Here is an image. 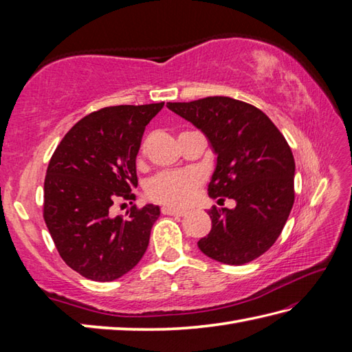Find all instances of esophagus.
I'll use <instances>...</instances> for the list:
<instances>
[{"label":"esophagus","instance_id":"esophagus-1","mask_svg":"<svg viewBox=\"0 0 352 352\" xmlns=\"http://www.w3.org/2000/svg\"><path fill=\"white\" fill-rule=\"evenodd\" d=\"M162 213L169 214V216H184L186 214L184 210H175V208H172V207H162Z\"/></svg>","mask_w":352,"mask_h":352}]
</instances>
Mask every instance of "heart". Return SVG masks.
Wrapping results in <instances>:
<instances>
[{
	"instance_id": "heart-1",
	"label": "heart",
	"mask_w": 352,
	"mask_h": 352,
	"mask_svg": "<svg viewBox=\"0 0 352 352\" xmlns=\"http://www.w3.org/2000/svg\"><path fill=\"white\" fill-rule=\"evenodd\" d=\"M201 184V177L195 170H169L155 175L148 183V197L169 207L188 206Z\"/></svg>"
}]
</instances>
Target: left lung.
<instances>
[{"label": "left lung", "instance_id": "1", "mask_svg": "<svg viewBox=\"0 0 352 352\" xmlns=\"http://www.w3.org/2000/svg\"><path fill=\"white\" fill-rule=\"evenodd\" d=\"M166 106L203 131L216 155L208 197L236 201L234 208L207 212L212 230L198 248L226 265L260 257L281 234L295 199V160L286 139L263 111L228 96Z\"/></svg>", "mask_w": 352, "mask_h": 352}]
</instances>
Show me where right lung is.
<instances>
[{"mask_svg":"<svg viewBox=\"0 0 352 352\" xmlns=\"http://www.w3.org/2000/svg\"><path fill=\"white\" fill-rule=\"evenodd\" d=\"M164 102L104 107L66 133L43 184V219L65 263L94 281L130 272L148 248L159 206L111 216L119 199H134L136 157L149 121Z\"/></svg>","mask_w":352,"mask_h":352,"instance_id":"right-lung-1","label":"right lung"}]
</instances>
